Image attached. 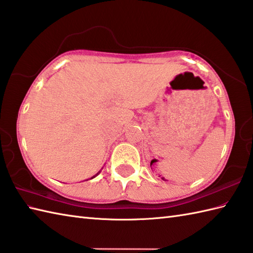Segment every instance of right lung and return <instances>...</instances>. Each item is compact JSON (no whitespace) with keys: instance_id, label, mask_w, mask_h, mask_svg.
<instances>
[{"instance_id":"1","label":"right lung","mask_w":253,"mask_h":253,"mask_svg":"<svg viewBox=\"0 0 253 253\" xmlns=\"http://www.w3.org/2000/svg\"><path fill=\"white\" fill-rule=\"evenodd\" d=\"M99 173H100V171H99ZM99 173H98V174H99ZM98 174H96V175H98ZM96 175H95V176H96ZM95 176H93V177H91V179H92V178H94V177H95Z\"/></svg>"}]
</instances>
